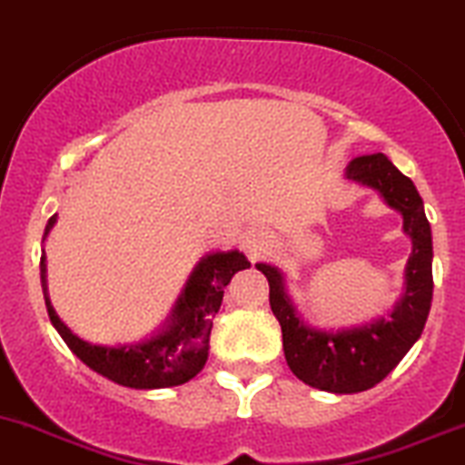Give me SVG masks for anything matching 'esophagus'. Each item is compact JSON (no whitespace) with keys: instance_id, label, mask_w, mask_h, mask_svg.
Instances as JSON below:
<instances>
[{"instance_id":"1","label":"esophagus","mask_w":465,"mask_h":465,"mask_svg":"<svg viewBox=\"0 0 465 465\" xmlns=\"http://www.w3.org/2000/svg\"><path fill=\"white\" fill-rule=\"evenodd\" d=\"M247 247H250V252H261L268 247V238L263 236V233H252L250 238H247Z\"/></svg>"}]
</instances>
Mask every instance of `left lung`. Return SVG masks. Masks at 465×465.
<instances>
[{"mask_svg":"<svg viewBox=\"0 0 465 465\" xmlns=\"http://www.w3.org/2000/svg\"><path fill=\"white\" fill-rule=\"evenodd\" d=\"M345 179L372 188L402 215V229L411 238V256L404 268V291L389 313L352 327L320 329L304 322L291 300L286 279L277 265L256 263L268 277L270 309L282 324L283 354L297 380L327 393H361L380 384L413 347L431 309V227L416 186L389 161L363 154L350 161Z\"/></svg>","mask_w":465,"mask_h":465,"instance_id":"left-lung-1","label":"left lung"}]
</instances>
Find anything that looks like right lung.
Returning <instances> with one entry per match:
<instances>
[{
    "label": "right lung",
    "mask_w": 465,
    "mask_h": 465,
    "mask_svg": "<svg viewBox=\"0 0 465 465\" xmlns=\"http://www.w3.org/2000/svg\"><path fill=\"white\" fill-rule=\"evenodd\" d=\"M56 224L52 215L45 238ZM250 268V261L238 250L209 252L197 261L182 295L174 302L165 322L152 336L118 345H94L76 336L54 311L47 292V256H40V283L54 329L61 333L72 352L97 375L120 386L138 391L170 389L191 381L209 359V338L213 318L223 304L227 283L238 270Z\"/></svg>",
    "instance_id": "right-lung-1"
}]
</instances>
